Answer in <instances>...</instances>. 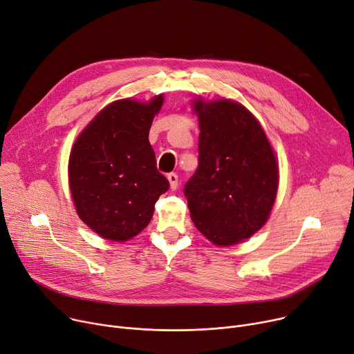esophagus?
Returning <instances> with one entry per match:
<instances>
[{"mask_svg":"<svg viewBox=\"0 0 354 354\" xmlns=\"http://www.w3.org/2000/svg\"><path fill=\"white\" fill-rule=\"evenodd\" d=\"M168 180H169V185H171V189L175 191L178 187V175L174 174V172L168 174Z\"/></svg>","mask_w":354,"mask_h":354,"instance_id":"obj_1","label":"esophagus"}]
</instances>
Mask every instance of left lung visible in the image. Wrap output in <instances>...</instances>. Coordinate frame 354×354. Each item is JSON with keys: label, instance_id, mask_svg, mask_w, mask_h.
Here are the masks:
<instances>
[{"label": "left lung", "instance_id": "left-lung-1", "mask_svg": "<svg viewBox=\"0 0 354 354\" xmlns=\"http://www.w3.org/2000/svg\"><path fill=\"white\" fill-rule=\"evenodd\" d=\"M199 163L183 194L196 229L218 246L250 238L269 218L277 163L256 118L229 100L195 101Z\"/></svg>", "mask_w": 354, "mask_h": 354}]
</instances>
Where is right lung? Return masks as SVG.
<instances>
[{"label": "right lung", "mask_w": 354, "mask_h": 354, "mask_svg": "<svg viewBox=\"0 0 354 354\" xmlns=\"http://www.w3.org/2000/svg\"><path fill=\"white\" fill-rule=\"evenodd\" d=\"M163 97L104 108L75 140L68 175L80 218L100 236L125 242L152 219L155 202L169 189L156 168L149 129Z\"/></svg>", "instance_id": "obj_1"}]
</instances>
